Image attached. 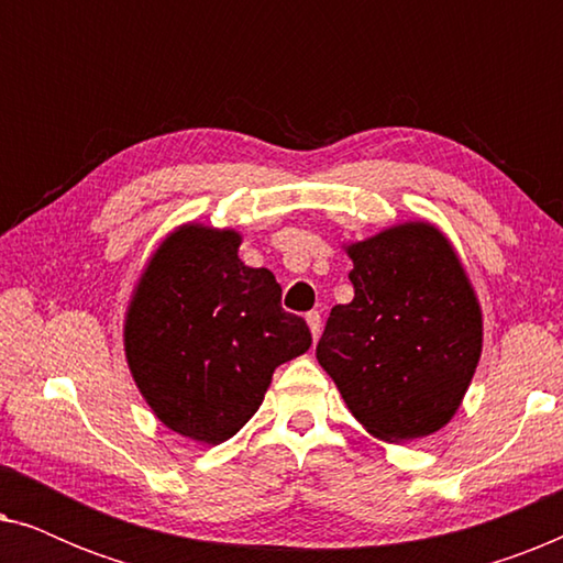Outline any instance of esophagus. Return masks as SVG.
<instances>
[{"mask_svg": "<svg viewBox=\"0 0 563 563\" xmlns=\"http://www.w3.org/2000/svg\"><path fill=\"white\" fill-rule=\"evenodd\" d=\"M307 325H310L312 341H318L320 333H322V318H320V312H307Z\"/></svg>", "mask_w": 563, "mask_h": 563, "instance_id": "obj_1", "label": "esophagus"}]
</instances>
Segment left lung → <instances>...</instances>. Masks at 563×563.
Instances as JSON below:
<instances>
[{
	"mask_svg": "<svg viewBox=\"0 0 563 563\" xmlns=\"http://www.w3.org/2000/svg\"><path fill=\"white\" fill-rule=\"evenodd\" d=\"M353 299L335 305L318 361L361 426L412 441L456 415L482 356V310L461 261L430 222L349 245Z\"/></svg>",
	"mask_w": 563,
	"mask_h": 563,
	"instance_id": "obj_1",
	"label": "left lung"
}]
</instances>
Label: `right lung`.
Returning a JSON list of instances; mask_svg holds the SVG:
<instances>
[{"mask_svg": "<svg viewBox=\"0 0 563 563\" xmlns=\"http://www.w3.org/2000/svg\"><path fill=\"white\" fill-rule=\"evenodd\" d=\"M235 230H174L137 282L125 320L133 379L174 433L218 445L253 418L284 361L310 349L268 268L238 258Z\"/></svg>", "mask_w": 563, "mask_h": 563, "instance_id": "1", "label": "right lung"}]
</instances>
